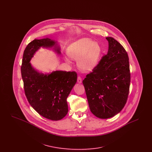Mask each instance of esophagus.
Instances as JSON below:
<instances>
[{
    "label": "esophagus",
    "mask_w": 152,
    "mask_h": 152,
    "mask_svg": "<svg viewBox=\"0 0 152 152\" xmlns=\"http://www.w3.org/2000/svg\"><path fill=\"white\" fill-rule=\"evenodd\" d=\"M77 83H80V84L82 83V79H81V77H80V76H78V77H77Z\"/></svg>",
    "instance_id": "obj_1"
}]
</instances>
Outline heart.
<instances>
[{"label":"heart","mask_w":152,"mask_h":152,"mask_svg":"<svg viewBox=\"0 0 152 152\" xmlns=\"http://www.w3.org/2000/svg\"><path fill=\"white\" fill-rule=\"evenodd\" d=\"M101 53L100 45L92 40L84 37L71 44L67 49L68 56L77 61L80 69L84 72L92 71L97 64ZM69 62L68 58H65Z\"/></svg>","instance_id":"b5f03b06"}]
</instances>
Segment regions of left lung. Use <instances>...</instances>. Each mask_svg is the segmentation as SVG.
<instances>
[{"instance_id": "left-lung-1", "label": "left lung", "mask_w": 152, "mask_h": 152, "mask_svg": "<svg viewBox=\"0 0 152 152\" xmlns=\"http://www.w3.org/2000/svg\"><path fill=\"white\" fill-rule=\"evenodd\" d=\"M106 39L108 53L83 81L90 110L100 118L112 117L123 109L130 87L128 53L114 38Z\"/></svg>"}]
</instances>
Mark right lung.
Listing matches in <instances>:
<instances>
[{
	"label": "right lung",
	"mask_w": 152,
	"mask_h": 152,
	"mask_svg": "<svg viewBox=\"0 0 152 152\" xmlns=\"http://www.w3.org/2000/svg\"><path fill=\"white\" fill-rule=\"evenodd\" d=\"M56 45L49 38L34 40L24 51L21 66L24 92L29 104L39 115L53 121L62 119L68 113L66 99L77 81V73L56 71L44 75L37 72L29 61L40 47ZM55 50L60 53V48L55 47Z\"/></svg>",
	"instance_id": "right-lung-1"
}]
</instances>
